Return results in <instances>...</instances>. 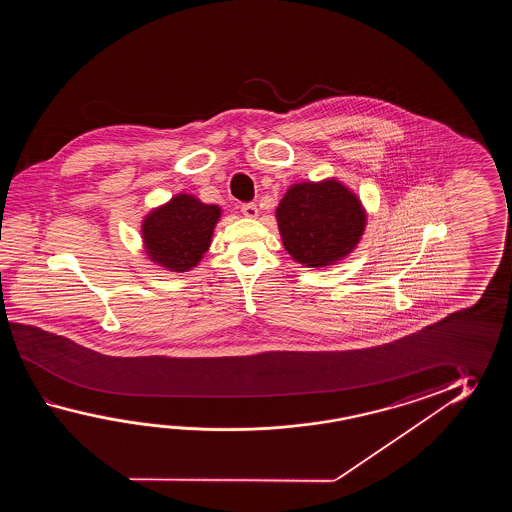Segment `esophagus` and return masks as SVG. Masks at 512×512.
<instances>
[{
	"label": "esophagus",
	"mask_w": 512,
	"mask_h": 512,
	"mask_svg": "<svg viewBox=\"0 0 512 512\" xmlns=\"http://www.w3.org/2000/svg\"><path fill=\"white\" fill-rule=\"evenodd\" d=\"M241 214L245 218H258V207L254 203H243L241 205Z\"/></svg>",
	"instance_id": "34e87169"
}]
</instances>
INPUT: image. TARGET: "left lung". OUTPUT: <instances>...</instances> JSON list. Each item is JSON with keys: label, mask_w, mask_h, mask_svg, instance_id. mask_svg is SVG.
I'll return each instance as SVG.
<instances>
[{"label": "left lung", "mask_w": 512, "mask_h": 512, "mask_svg": "<svg viewBox=\"0 0 512 512\" xmlns=\"http://www.w3.org/2000/svg\"><path fill=\"white\" fill-rule=\"evenodd\" d=\"M285 251L304 267H326L357 247L366 227L359 197L335 179L298 183L276 208Z\"/></svg>", "instance_id": "obj_1"}]
</instances>
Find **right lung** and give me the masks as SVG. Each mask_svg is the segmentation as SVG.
<instances>
[{
  "mask_svg": "<svg viewBox=\"0 0 512 512\" xmlns=\"http://www.w3.org/2000/svg\"><path fill=\"white\" fill-rule=\"evenodd\" d=\"M219 216L218 205L201 203L188 194L172 197L142 221L148 258L168 271H190L208 251Z\"/></svg>",
  "mask_w": 512,
  "mask_h": 512,
  "instance_id": "right-lung-1",
  "label": "right lung"
}]
</instances>
